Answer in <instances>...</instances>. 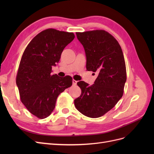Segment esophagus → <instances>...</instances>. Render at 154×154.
Masks as SVG:
<instances>
[{
	"label": "esophagus",
	"mask_w": 154,
	"mask_h": 154,
	"mask_svg": "<svg viewBox=\"0 0 154 154\" xmlns=\"http://www.w3.org/2000/svg\"><path fill=\"white\" fill-rule=\"evenodd\" d=\"M72 84H73V85H76L77 84V81L72 80Z\"/></svg>",
	"instance_id": "34e87169"
}]
</instances>
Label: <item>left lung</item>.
Masks as SVG:
<instances>
[{"mask_svg":"<svg viewBox=\"0 0 154 154\" xmlns=\"http://www.w3.org/2000/svg\"><path fill=\"white\" fill-rule=\"evenodd\" d=\"M76 34L85 49L87 70L98 75L92 85L83 81L77 83L82 94L74 100V105L87 117L99 118L112 109L123 96L127 80L123 53L118 42L104 30Z\"/></svg>","mask_w":154,"mask_h":154,"instance_id":"8db88e82","label":"left lung"}]
</instances>
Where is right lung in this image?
<instances>
[{"instance_id": "1", "label": "right lung", "mask_w": 154, "mask_h": 154, "mask_svg": "<svg viewBox=\"0 0 154 154\" xmlns=\"http://www.w3.org/2000/svg\"><path fill=\"white\" fill-rule=\"evenodd\" d=\"M73 32L48 29L35 36L24 51L16 78L22 103L40 119L52 113L58 95L72 84L70 76L51 74Z\"/></svg>"}]
</instances>
